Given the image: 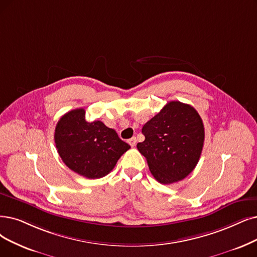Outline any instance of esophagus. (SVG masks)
Here are the masks:
<instances>
[{
  "mask_svg": "<svg viewBox=\"0 0 257 257\" xmlns=\"http://www.w3.org/2000/svg\"><path fill=\"white\" fill-rule=\"evenodd\" d=\"M127 142L130 143L131 147H135L136 143H137V139H136V137H132L131 139L127 140Z\"/></svg>",
  "mask_w": 257,
  "mask_h": 257,
  "instance_id": "1",
  "label": "esophagus"
}]
</instances>
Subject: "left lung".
<instances>
[{
  "label": "left lung",
  "instance_id": "obj_1",
  "mask_svg": "<svg viewBox=\"0 0 257 257\" xmlns=\"http://www.w3.org/2000/svg\"><path fill=\"white\" fill-rule=\"evenodd\" d=\"M145 141L137 145L152 175L171 184L186 178L200 158L204 126L193 106L171 101L142 127Z\"/></svg>",
  "mask_w": 257,
  "mask_h": 257
}]
</instances>
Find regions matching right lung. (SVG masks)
Returning a JSON list of instances; mask_svg holds the SVG:
<instances>
[{"instance_id": "1", "label": "right lung", "mask_w": 257, "mask_h": 257, "mask_svg": "<svg viewBox=\"0 0 257 257\" xmlns=\"http://www.w3.org/2000/svg\"><path fill=\"white\" fill-rule=\"evenodd\" d=\"M55 142L66 166L89 179L107 175L131 148L102 121L87 122L84 108L73 109L60 118Z\"/></svg>"}]
</instances>
